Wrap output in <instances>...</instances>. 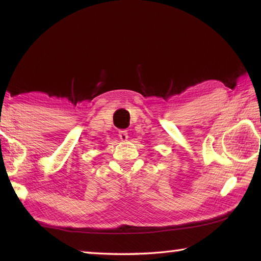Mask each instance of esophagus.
I'll use <instances>...</instances> for the list:
<instances>
[{
	"label": "esophagus",
	"instance_id": "obj_1",
	"mask_svg": "<svg viewBox=\"0 0 261 261\" xmlns=\"http://www.w3.org/2000/svg\"><path fill=\"white\" fill-rule=\"evenodd\" d=\"M118 136H120V139L122 141H126L127 138H129V136H127V132L125 130H121L118 132Z\"/></svg>",
	"mask_w": 261,
	"mask_h": 261
}]
</instances>
